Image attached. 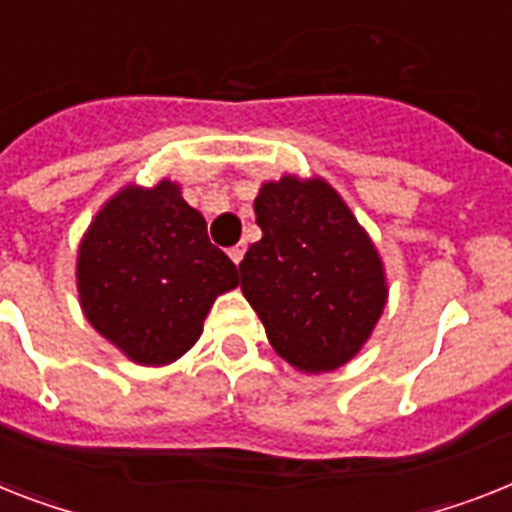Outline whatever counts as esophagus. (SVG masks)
Masks as SVG:
<instances>
[{
  "mask_svg": "<svg viewBox=\"0 0 512 512\" xmlns=\"http://www.w3.org/2000/svg\"><path fill=\"white\" fill-rule=\"evenodd\" d=\"M227 253H230V259L235 261V264H240V261H243V253H246V248H243V246H232Z\"/></svg>",
  "mask_w": 512,
  "mask_h": 512,
  "instance_id": "1",
  "label": "esophagus"
}]
</instances>
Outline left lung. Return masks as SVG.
<instances>
[{
  "mask_svg": "<svg viewBox=\"0 0 512 512\" xmlns=\"http://www.w3.org/2000/svg\"><path fill=\"white\" fill-rule=\"evenodd\" d=\"M261 240L240 261V290L295 369L332 371L369 340L387 301L379 253L324 180L282 177L253 201Z\"/></svg>",
  "mask_w": 512,
  "mask_h": 512,
  "instance_id": "8db88e82",
  "label": "left lung"
}]
</instances>
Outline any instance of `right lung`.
Returning <instances> with one entry per match:
<instances>
[{
    "label": "right lung",
    "instance_id": "right-lung-1",
    "mask_svg": "<svg viewBox=\"0 0 512 512\" xmlns=\"http://www.w3.org/2000/svg\"><path fill=\"white\" fill-rule=\"evenodd\" d=\"M235 285V264L170 180L120 190L78 251L83 314L143 366H164L193 348L214 298Z\"/></svg>",
    "mask_w": 512,
    "mask_h": 512
}]
</instances>
